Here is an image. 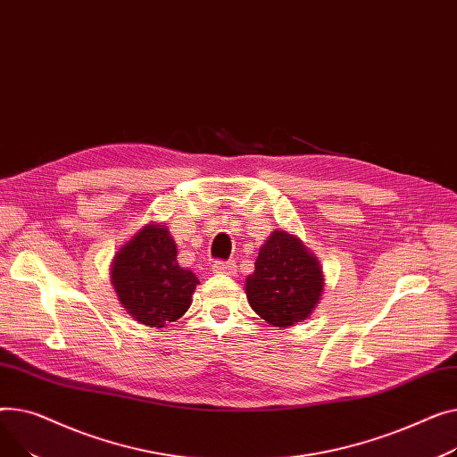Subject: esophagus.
<instances>
[{
	"label": "esophagus",
	"instance_id": "1",
	"mask_svg": "<svg viewBox=\"0 0 457 457\" xmlns=\"http://www.w3.org/2000/svg\"><path fill=\"white\" fill-rule=\"evenodd\" d=\"M212 271L213 273H221V275H234V262H225V260L213 262Z\"/></svg>",
	"mask_w": 457,
	"mask_h": 457
}]
</instances>
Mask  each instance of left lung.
Wrapping results in <instances>:
<instances>
[{"instance_id":"obj_1","label":"left lung","mask_w":457,"mask_h":457,"mask_svg":"<svg viewBox=\"0 0 457 457\" xmlns=\"http://www.w3.org/2000/svg\"><path fill=\"white\" fill-rule=\"evenodd\" d=\"M319 262L299 237L275 230L262 245L254 273L247 277L251 308L267 323L286 328L310 317L323 293Z\"/></svg>"}]
</instances>
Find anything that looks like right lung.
<instances>
[{"label": "right lung", "mask_w": 457, "mask_h": 457, "mask_svg": "<svg viewBox=\"0 0 457 457\" xmlns=\"http://www.w3.org/2000/svg\"><path fill=\"white\" fill-rule=\"evenodd\" d=\"M112 284L134 319L162 328L190 308L199 280L177 263V245L168 228L147 225L116 254Z\"/></svg>", "instance_id": "1"}]
</instances>
